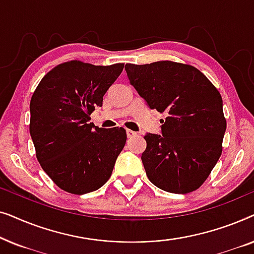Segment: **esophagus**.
<instances>
[{
    "mask_svg": "<svg viewBox=\"0 0 254 254\" xmlns=\"http://www.w3.org/2000/svg\"><path fill=\"white\" fill-rule=\"evenodd\" d=\"M126 133H127V136H128V137H134L135 135L137 134L136 131H134V130H131V129H127Z\"/></svg>",
    "mask_w": 254,
    "mask_h": 254,
    "instance_id": "1",
    "label": "esophagus"
}]
</instances>
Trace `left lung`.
<instances>
[{"instance_id":"8db88e82","label":"left lung","mask_w":254,"mask_h":254,"mask_svg":"<svg viewBox=\"0 0 254 254\" xmlns=\"http://www.w3.org/2000/svg\"><path fill=\"white\" fill-rule=\"evenodd\" d=\"M130 84L151 110L166 113L162 134H147L145 173L158 189L186 194L199 189L222 154L227 129L221 93L190 64H126Z\"/></svg>"}]
</instances>
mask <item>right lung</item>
<instances>
[{"instance_id": "1", "label": "right lung", "mask_w": 254, "mask_h": 254, "mask_svg": "<svg viewBox=\"0 0 254 254\" xmlns=\"http://www.w3.org/2000/svg\"><path fill=\"white\" fill-rule=\"evenodd\" d=\"M124 64L95 65L79 60L47 72L30 102V135L38 162L55 185L71 194L98 190L110 179L127 140L125 128L89 123Z\"/></svg>"}]
</instances>
